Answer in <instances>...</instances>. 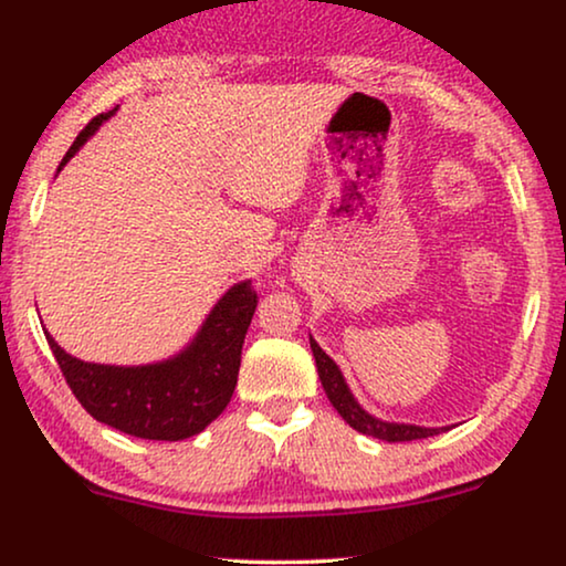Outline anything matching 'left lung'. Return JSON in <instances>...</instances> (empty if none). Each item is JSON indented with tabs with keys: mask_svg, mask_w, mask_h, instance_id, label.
Returning a JSON list of instances; mask_svg holds the SVG:
<instances>
[{
	"mask_svg": "<svg viewBox=\"0 0 566 566\" xmlns=\"http://www.w3.org/2000/svg\"><path fill=\"white\" fill-rule=\"evenodd\" d=\"M312 339V337H308ZM312 353L316 360V370H319L322 386L327 391V397L332 401V407L337 409L339 417L350 424L353 430L363 432V436L386 440V443H407V440H420V438H430L438 436L443 428H417V424H397V422H381L376 417H370L368 412H363L358 401L353 399L350 389H347L343 374H339L337 363L329 358L327 353L322 350L319 345L312 339Z\"/></svg>",
	"mask_w": 566,
	"mask_h": 566,
	"instance_id": "1",
	"label": "left lung"
}]
</instances>
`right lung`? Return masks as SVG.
Returning a JSON list of instances; mask_svg holds the SVG:
<instances>
[{"label": "right lung", "instance_id": "1", "mask_svg": "<svg viewBox=\"0 0 566 566\" xmlns=\"http://www.w3.org/2000/svg\"><path fill=\"white\" fill-rule=\"evenodd\" d=\"M115 111L99 113L80 130L59 169L80 151V146L111 118ZM258 291L252 281L237 283L213 312L188 350L154 366H97L76 360L61 350L49 332L53 358L69 389L97 422L146 440H185L198 436L227 409L234 394L244 335L250 329Z\"/></svg>", "mask_w": 566, "mask_h": 566}]
</instances>
